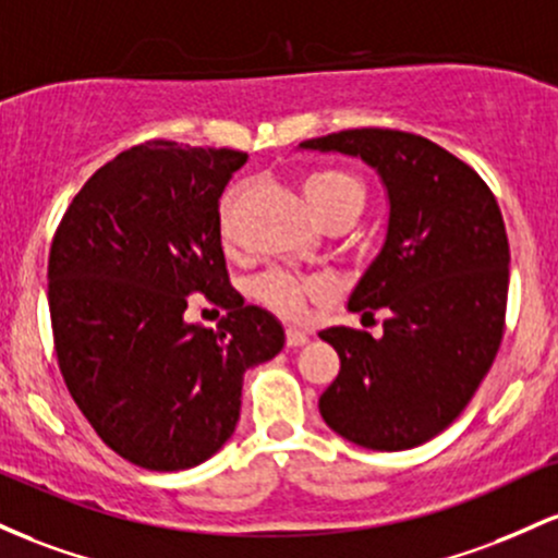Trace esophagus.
I'll return each instance as SVG.
<instances>
[{
    "label": "esophagus",
    "instance_id": "34e87169",
    "mask_svg": "<svg viewBox=\"0 0 558 558\" xmlns=\"http://www.w3.org/2000/svg\"><path fill=\"white\" fill-rule=\"evenodd\" d=\"M305 342H308V331H303V329H298V327L287 329V345L300 348V345H305Z\"/></svg>",
    "mask_w": 558,
    "mask_h": 558
}]
</instances>
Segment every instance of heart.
Here are the masks:
<instances>
[{"instance_id": "heart-1", "label": "heart", "mask_w": 558, "mask_h": 558, "mask_svg": "<svg viewBox=\"0 0 558 558\" xmlns=\"http://www.w3.org/2000/svg\"><path fill=\"white\" fill-rule=\"evenodd\" d=\"M245 190L247 186L236 181L223 192L221 205H218V229H221L223 240L231 236V223H234L236 208L245 197ZM303 197L318 223L337 216L359 218L363 203H366V186L361 184L359 177L342 171V168H316L303 179ZM253 292L263 305L277 311L279 316L298 318L308 300L327 295V284H324V279L316 277H292V274L271 271L255 281Z\"/></svg>"}]
</instances>
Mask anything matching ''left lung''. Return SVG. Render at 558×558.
<instances>
[{"mask_svg": "<svg viewBox=\"0 0 558 558\" xmlns=\"http://www.w3.org/2000/svg\"><path fill=\"white\" fill-rule=\"evenodd\" d=\"M298 149L361 158L387 197L385 240L348 298L353 313H387L381 337L318 331L340 355L318 411L361 448L422 446L466 409L504 337L511 255L496 197L466 162L405 131L350 129Z\"/></svg>", "mask_w": 558, "mask_h": 558, "instance_id": "1", "label": "left lung"}]
</instances>
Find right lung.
<instances>
[{"label": "right lung", "mask_w": 558, "mask_h": 558, "mask_svg": "<svg viewBox=\"0 0 558 558\" xmlns=\"http://www.w3.org/2000/svg\"><path fill=\"white\" fill-rule=\"evenodd\" d=\"M234 149L155 140L105 162L62 216L49 253V316L68 390L118 456L192 469L240 422L247 368L284 348V327L229 284L218 229ZM203 291L218 330L183 318Z\"/></svg>", "instance_id": "1"}]
</instances>
